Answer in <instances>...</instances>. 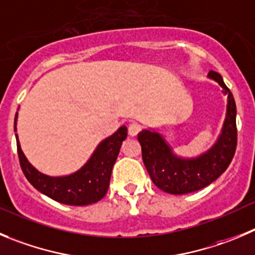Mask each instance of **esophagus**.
<instances>
[{
  "instance_id": "esophagus-1",
  "label": "esophagus",
  "mask_w": 255,
  "mask_h": 255,
  "mask_svg": "<svg viewBox=\"0 0 255 255\" xmlns=\"http://www.w3.org/2000/svg\"><path fill=\"white\" fill-rule=\"evenodd\" d=\"M142 129V127H141V125H138V123H135V122H133V123H130L129 125V127H128V133H129V135H137L138 134V132L139 130Z\"/></svg>"
}]
</instances>
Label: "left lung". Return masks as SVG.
Masks as SVG:
<instances>
[{
    "label": "left lung",
    "mask_w": 255,
    "mask_h": 255,
    "mask_svg": "<svg viewBox=\"0 0 255 255\" xmlns=\"http://www.w3.org/2000/svg\"><path fill=\"white\" fill-rule=\"evenodd\" d=\"M228 94L227 117L218 141L209 151L195 158L176 156L158 132L143 129L138 133L142 158L152 182L167 194L184 195L197 191L214 182L229 167L237 149V106L221 75L209 71Z\"/></svg>",
    "instance_id": "1"
}]
</instances>
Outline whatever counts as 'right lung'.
<instances>
[{"mask_svg":"<svg viewBox=\"0 0 255 255\" xmlns=\"http://www.w3.org/2000/svg\"><path fill=\"white\" fill-rule=\"evenodd\" d=\"M17 113L15 116V130ZM127 137V127L122 126L114 134L98 144L88 162L77 172L52 177L39 172L27 161L21 149L17 134V153L23 175L32 186L50 199L65 205L84 206L94 204L106 196L111 181L112 168L120 153L121 144Z\"/></svg>","mask_w":255,"mask_h":255,"instance_id":"right-lung-1","label":"right lung"}]
</instances>
